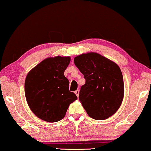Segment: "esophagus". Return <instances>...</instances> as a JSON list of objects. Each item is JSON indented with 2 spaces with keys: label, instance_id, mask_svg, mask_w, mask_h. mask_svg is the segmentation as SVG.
Segmentation results:
<instances>
[{
  "label": "esophagus",
  "instance_id": "34e87169",
  "mask_svg": "<svg viewBox=\"0 0 151 151\" xmlns=\"http://www.w3.org/2000/svg\"><path fill=\"white\" fill-rule=\"evenodd\" d=\"M75 93L76 94V96H77V97H78V95H79V90H78V89L76 90V91H75Z\"/></svg>",
  "mask_w": 151,
  "mask_h": 151
}]
</instances>
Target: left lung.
<instances>
[{
  "mask_svg": "<svg viewBox=\"0 0 151 151\" xmlns=\"http://www.w3.org/2000/svg\"><path fill=\"white\" fill-rule=\"evenodd\" d=\"M84 75L79 101L90 117L104 120L115 113L124 97V83L119 66L95 52L83 53L74 59Z\"/></svg>",
  "mask_w": 151,
  "mask_h": 151,
  "instance_id": "1",
  "label": "left lung"
}]
</instances>
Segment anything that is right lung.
Listing matches in <instances>:
<instances>
[{"instance_id": "obj_1", "label": "right lung", "mask_w": 151, "mask_h": 151, "mask_svg": "<svg viewBox=\"0 0 151 151\" xmlns=\"http://www.w3.org/2000/svg\"><path fill=\"white\" fill-rule=\"evenodd\" d=\"M70 57L47 58L31 70L24 84L27 103L37 117L54 123L64 117L70 104L77 97L69 91L64 71Z\"/></svg>"}]
</instances>
